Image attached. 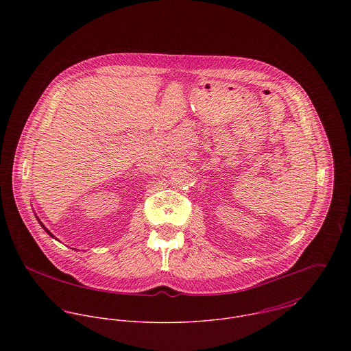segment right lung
Wrapping results in <instances>:
<instances>
[{
  "label": "right lung",
  "instance_id": "right-lung-1",
  "mask_svg": "<svg viewBox=\"0 0 351 351\" xmlns=\"http://www.w3.org/2000/svg\"><path fill=\"white\" fill-rule=\"evenodd\" d=\"M40 224H42V223H40ZM42 227H43V228H45V230H46V232H47V234H49V235H50V237H52V238H53V235H52V234H51L50 231H49V230H47V228H46V227H45V226H43V224H42Z\"/></svg>",
  "mask_w": 351,
  "mask_h": 351
}]
</instances>
